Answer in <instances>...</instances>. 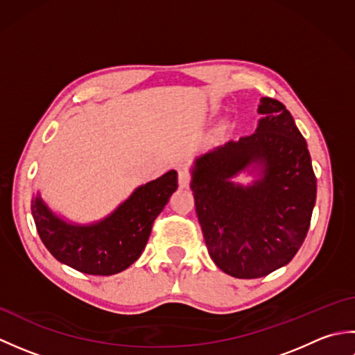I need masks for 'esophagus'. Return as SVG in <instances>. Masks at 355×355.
I'll list each match as a JSON object with an SVG mask.
<instances>
[{
	"label": "esophagus",
	"mask_w": 355,
	"mask_h": 355,
	"mask_svg": "<svg viewBox=\"0 0 355 355\" xmlns=\"http://www.w3.org/2000/svg\"><path fill=\"white\" fill-rule=\"evenodd\" d=\"M191 182H192L191 173L184 171V169H180L178 171V186L180 187H189Z\"/></svg>",
	"instance_id": "obj_1"
}]
</instances>
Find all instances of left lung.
<instances>
[{
  "label": "left lung",
  "mask_w": 355,
  "mask_h": 355,
  "mask_svg": "<svg viewBox=\"0 0 355 355\" xmlns=\"http://www.w3.org/2000/svg\"><path fill=\"white\" fill-rule=\"evenodd\" d=\"M256 132L201 155L191 189L210 258L224 273L262 277L288 263L310 229L318 182L304 135L285 105L262 97ZM252 164L263 178H231Z\"/></svg>",
  "instance_id": "8db88e82"
}]
</instances>
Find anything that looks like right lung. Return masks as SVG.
<instances>
[{
	"label": "right lung",
	"instance_id": "add662e5",
	"mask_svg": "<svg viewBox=\"0 0 355 355\" xmlns=\"http://www.w3.org/2000/svg\"><path fill=\"white\" fill-rule=\"evenodd\" d=\"M177 186V172L169 171L135 189L117 210L93 225H73L59 220L41 197L32 201V215L44 245L59 262L87 275L110 276L139 259L155 218Z\"/></svg>",
	"mask_w": 355,
	"mask_h": 355
}]
</instances>
